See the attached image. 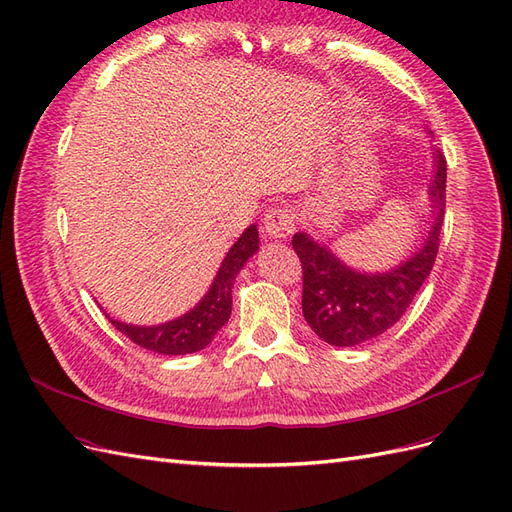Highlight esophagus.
<instances>
[{
	"label": "esophagus",
	"mask_w": 512,
	"mask_h": 512,
	"mask_svg": "<svg viewBox=\"0 0 512 512\" xmlns=\"http://www.w3.org/2000/svg\"><path fill=\"white\" fill-rule=\"evenodd\" d=\"M262 228H265L269 239L284 241L292 235V230H294V215L286 207H273L265 213V222H262Z\"/></svg>",
	"instance_id": "obj_1"
}]
</instances>
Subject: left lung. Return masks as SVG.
<instances>
[{
    "label": "left lung",
    "mask_w": 512,
    "mask_h": 512,
    "mask_svg": "<svg viewBox=\"0 0 512 512\" xmlns=\"http://www.w3.org/2000/svg\"><path fill=\"white\" fill-rule=\"evenodd\" d=\"M431 136V132L427 130ZM433 151L429 183L431 226L416 250L386 271H359L307 232L292 237L303 267V316L312 331L331 346L350 348L369 342L406 314L438 256L446 203V160Z\"/></svg>",
    "instance_id": "1"
}]
</instances>
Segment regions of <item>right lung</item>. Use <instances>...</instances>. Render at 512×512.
<instances>
[{
  "mask_svg": "<svg viewBox=\"0 0 512 512\" xmlns=\"http://www.w3.org/2000/svg\"><path fill=\"white\" fill-rule=\"evenodd\" d=\"M258 247V228L256 224H252L243 230V235L224 256L218 273H215L209 290L205 292V297L200 299L190 312H185L175 320L151 324V327L128 324L115 318L108 320L113 322V327L117 331L130 337L134 344L158 354H192L203 350L213 342L215 333L228 322L232 312V284H235L239 271L245 267V262L258 252Z\"/></svg>",
  "mask_w": 512,
  "mask_h": 512,
  "instance_id": "right-lung-1",
  "label": "right lung"
}]
</instances>
